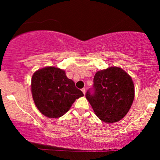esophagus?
Masks as SVG:
<instances>
[{
  "label": "esophagus",
  "mask_w": 160,
  "mask_h": 160,
  "mask_svg": "<svg viewBox=\"0 0 160 160\" xmlns=\"http://www.w3.org/2000/svg\"><path fill=\"white\" fill-rule=\"evenodd\" d=\"M82 93H83V94L85 95V93H86V89H85V88H82Z\"/></svg>",
  "instance_id": "34e87169"
}]
</instances>
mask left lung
I'll return each mask as SVG.
<instances>
[{
  "instance_id": "left-lung-1",
  "label": "left lung",
  "mask_w": 160,
  "mask_h": 160,
  "mask_svg": "<svg viewBox=\"0 0 160 160\" xmlns=\"http://www.w3.org/2000/svg\"><path fill=\"white\" fill-rule=\"evenodd\" d=\"M134 97L131 77L118 67L98 71L93 79V87L86 93L95 114L104 122H116L123 118Z\"/></svg>"
}]
</instances>
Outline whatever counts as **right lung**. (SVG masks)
<instances>
[{"instance_id": "add662e5", "label": "right lung", "mask_w": 160, "mask_h": 160, "mask_svg": "<svg viewBox=\"0 0 160 160\" xmlns=\"http://www.w3.org/2000/svg\"><path fill=\"white\" fill-rule=\"evenodd\" d=\"M32 92L38 109L49 118L63 116L76 99L83 96L65 71L54 67L43 68L34 73Z\"/></svg>"}]
</instances>
